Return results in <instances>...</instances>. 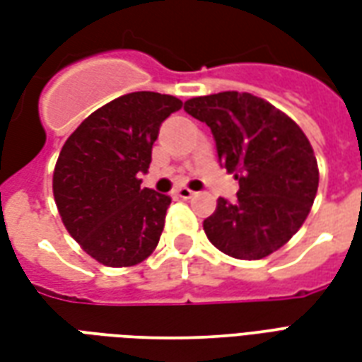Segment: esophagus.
<instances>
[{
	"mask_svg": "<svg viewBox=\"0 0 362 362\" xmlns=\"http://www.w3.org/2000/svg\"><path fill=\"white\" fill-rule=\"evenodd\" d=\"M174 196L180 197V199H189V197L196 196V192H192L189 188H184V186H182V188H178L176 192H174Z\"/></svg>",
	"mask_w": 362,
	"mask_h": 362,
	"instance_id": "34e87169",
	"label": "esophagus"
}]
</instances>
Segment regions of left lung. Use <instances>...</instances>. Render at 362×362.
Here are the masks:
<instances>
[{"label": "left lung", "mask_w": 362, "mask_h": 362, "mask_svg": "<svg viewBox=\"0 0 362 362\" xmlns=\"http://www.w3.org/2000/svg\"><path fill=\"white\" fill-rule=\"evenodd\" d=\"M184 110L209 126L221 166L240 186L235 204L217 199L204 221L207 238L238 259L279 250L303 227L318 192V163L303 129L264 98L238 90L189 98Z\"/></svg>", "instance_id": "1"}]
</instances>
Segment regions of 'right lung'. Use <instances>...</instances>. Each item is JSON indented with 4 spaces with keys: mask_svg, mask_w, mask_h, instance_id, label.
Returning <instances> with one entry per match:
<instances>
[{
    "mask_svg": "<svg viewBox=\"0 0 362 362\" xmlns=\"http://www.w3.org/2000/svg\"><path fill=\"white\" fill-rule=\"evenodd\" d=\"M176 96L137 90L114 98L67 137L54 168V199L67 233L90 258L135 266L157 248L170 196L143 188L160 124Z\"/></svg>",
    "mask_w": 362,
    "mask_h": 362,
    "instance_id": "1",
    "label": "right lung"
}]
</instances>
